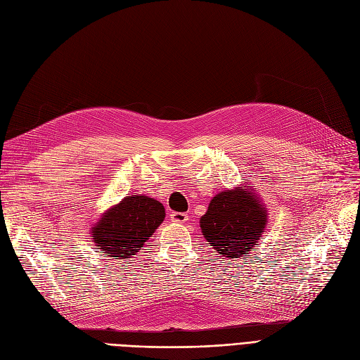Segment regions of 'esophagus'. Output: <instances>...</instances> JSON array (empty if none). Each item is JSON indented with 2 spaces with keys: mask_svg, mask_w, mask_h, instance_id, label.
Wrapping results in <instances>:
<instances>
[{
  "mask_svg": "<svg viewBox=\"0 0 360 360\" xmlns=\"http://www.w3.org/2000/svg\"><path fill=\"white\" fill-rule=\"evenodd\" d=\"M189 220V216L186 213H172L171 214V221H176V223H186Z\"/></svg>",
  "mask_w": 360,
  "mask_h": 360,
  "instance_id": "34e87169",
  "label": "esophagus"
}]
</instances>
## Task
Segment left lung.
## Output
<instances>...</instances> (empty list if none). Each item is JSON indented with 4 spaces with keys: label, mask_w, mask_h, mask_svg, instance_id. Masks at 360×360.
<instances>
[{
    "label": "left lung",
    "mask_w": 360,
    "mask_h": 360,
    "mask_svg": "<svg viewBox=\"0 0 360 360\" xmlns=\"http://www.w3.org/2000/svg\"><path fill=\"white\" fill-rule=\"evenodd\" d=\"M200 223L213 249L233 259L245 255L260 238L266 225V210L249 191H225L210 201Z\"/></svg>",
    "instance_id": "obj_1"
}]
</instances>
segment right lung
<instances>
[{
  "label": "right lung",
  "mask_w": 360,
  "mask_h": 360,
  "mask_svg": "<svg viewBox=\"0 0 360 360\" xmlns=\"http://www.w3.org/2000/svg\"><path fill=\"white\" fill-rule=\"evenodd\" d=\"M165 208L159 201L144 195L123 198L110 208L94 226V241L115 259H128L137 253L155 229L164 221Z\"/></svg>",
  "instance_id": "1"
}]
</instances>
